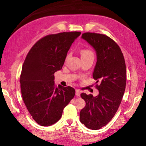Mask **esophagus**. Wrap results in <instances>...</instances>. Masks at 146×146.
Returning a JSON list of instances; mask_svg holds the SVG:
<instances>
[{"instance_id": "1", "label": "esophagus", "mask_w": 146, "mask_h": 146, "mask_svg": "<svg viewBox=\"0 0 146 146\" xmlns=\"http://www.w3.org/2000/svg\"><path fill=\"white\" fill-rule=\"evenodd\" d=\"M81 94V91L80 90H76V96L77 97H80Z\"/></svg>"}]
</instances>
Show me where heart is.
<instances>
[{
    "mask_svg": "<svg viewBox=\"0 0 146 146\" xmlns=\"http://www.w3.org/2000/svg\"><path fill=\"white\" fill-rule=\"evenodd\" d=\"M81 56H85L88 55H94L93 52L91 50L88 49H83L81 51Z\"/></svg>",
    "mask_w": 146,
    "mask_h": 146,
    "instance_id": "b5f03b06",
    "label": "heart"
}]
</instances>
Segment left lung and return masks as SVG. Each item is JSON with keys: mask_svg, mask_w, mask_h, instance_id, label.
Segmentation results:
<instances>
[{"mask_svg": "<svg viewBox=\"0 0 146 146\" xmlns=\"http://www.w3.org/2000/svg\"><path fill=\"white\" fill-rule=\"evenodd\" d=\"M81 38L96 50L97 62L93 78L99 94H81L86 102L80 113V121L88 129L97 130L108 123L121 103L126 84V68L119 45L107 36L85 33Z\"/></svg>", "mask_w": 146, "mask_h": 146, "instance_id": "1", "label": "left lung"}]
</instances>
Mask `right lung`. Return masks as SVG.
I'll return each mask as SVG.
<instances>
[{
	"mask_svg": "<svg viewBox=\"0 0 146 146\" xmlns=\"http://www.w3.org/2000/svg\"><path fill=\"white\" fill-rule=\"evenodd\" d=\"M80 32L50 35L38 40L31 48L23 64L20 88L25 106L40 126L57 122L63 110L75 96L71 86L54 85V73L61 70L70 46Z\"/></svg>",
	"mask_w": 146,
	"mask_h": 146,
	"instance_id": "right-lung-1",
	"label": "right lung"
}]
</instances>
